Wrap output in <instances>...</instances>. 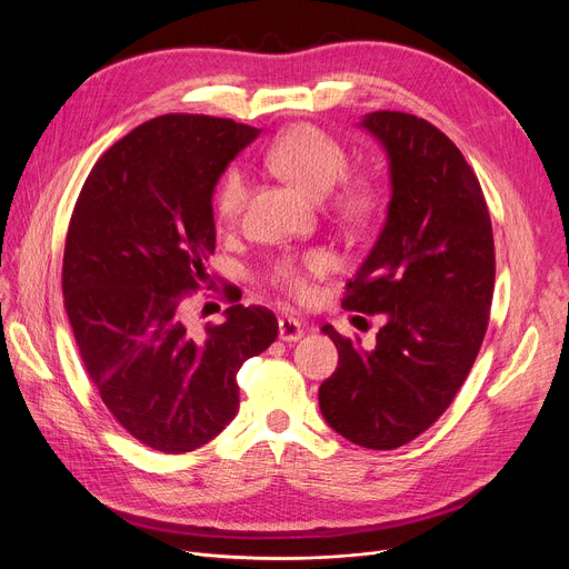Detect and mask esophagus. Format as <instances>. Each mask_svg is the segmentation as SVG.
<instances>
[{
    "label": "esophagus",
    "instance_id": "34e87169",
    "mask_svg": "<svg viewBox=\"0 0 569 569\" xmlns=\"http://www.w3.org/2000/svg\"><path fill=\"white\" fill-rule=\"evenodd\" d=\"M302 337H305V322L302 320H297L292 316H283L279 320V339L281 341L292 343V341H300Z\"/></svg>",
    "mask_w": 569,
    "mask_h": 569
}]
</instances>
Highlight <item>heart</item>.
<instances>
[{
  "mask_svg": "<svg viewBox=\"0 0 569 569\" xmlns=\"http://www.w3.org/2000/svg\"><path fill=\"white\" fill-rule=\"evenodd\" d=\"M267 161L272 163L277 172L290 179L292 184L318 198L330 193L348 170V157L341 142L335 140L330 133H325L322 129L309 124L283 131L272 142V147H269ZM247 193V174L242 170H230L219 191V214L226 223L237 221V217L242 214ZM335 207L346 217H365L373 207V189L367 182H362V179H355V182H348L341 189V193L335 200ZM327 264H330V260H327L325 253H313L307 258L309 272H325ZM277 279L295 295L309 292L307 272L300 267H279Z\"/></svg>",
  "mask_w": 569,
  "mask_h": 569,
  "instance_id": "1",
  "label": "heart"
}]
</instances>
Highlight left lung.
<instances>
[{"mask_svg": "<svg viewBox=\"0 0 569 569\" xmlns=\"http://www.w3.org/2000/svg\"><path fill=\"white\" fill-rule=\"evenodd\" d=\"M357 127L385 149L392 193L343 309L382 313L385 325L371 350L322 327L339 367L318 403L350 442L395 450L447 410L480 352L496 279L493 230L472 168L427 119L378 110Z\"/></svg>", "mask_w": 569, "mask_h": 569, "instance_id": "left-lung-1", "label": "left lung"}]
</instances>
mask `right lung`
Here are the masks:
<instances>
[{
    "label": "right lung",
    "instance_id": "1",
    "mask_svg": "<svg viewBox=\"0 0 569 569\" xmlns=\"http://www.w3.org/2000/svg\"><path fill=\"white\" fill-rule=\"evenodd\" d=\"M258 136L207 114L149 119L99 159L73 209L62 290L84 369L114 420L163 455L230 425L239 367L279 335L262 307L232 305L202 332L184 316L217 247L219 177Z\"/></svg>",
    "mask_w": 569,
    "mask_h": 569
}]
</instances>
